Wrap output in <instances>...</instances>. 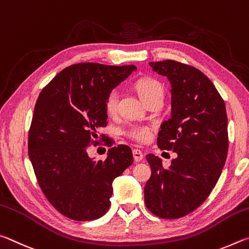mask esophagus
<instances>
[{
  "mask_svg": "<svg viewBox=\"0 0 249 249\" xmlns=\"http://www.w3.org/2000/svg\"><path fill=\"white\" fill-rule=\"evenodd\" d=\"M132 153H133V159H134V160H136V162H141V160H143V153L140 150L134 149L132 151Z\"/></svg>",
  "mask_w": 249,
  "mask_h": 249,
  "instance_id": "1",
  "label": "esophagus"
}]
</instances>
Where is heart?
<instances>
[{"label": "heart", "instance_id": "heart-1", "mask_svg": "<svg viewBox=\"0 0 249 249\" xmlns=\"http://www.w3.org/2000/svg\"><path fill=\"white\" fill-rule=\"evenodd\" d=\"M136 89L143 102L153 97L163 98L164 96V87L162 83L152 77L140 78L136 83ZM118 103H119V90L111 89L107 94L106 99H105V109H106L109 115H113L117 111ZM127 134L133 140L144 143L150 140L152 130L149 127H145V125H134V127L128 130Z\"/></svg>", "mask_w": 249, "mask_h": 249}]
</instances>
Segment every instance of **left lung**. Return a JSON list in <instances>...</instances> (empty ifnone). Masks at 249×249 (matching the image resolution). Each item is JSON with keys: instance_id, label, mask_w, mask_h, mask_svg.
Segmentation results:
<instances>
[{"instance_id": "8db88e82", "label": "left lung", "mask_w": 249, "mask_h": 249, "mask_svg": "<svg viewBox=\"0 0 249 249\" xmlns=\"http://www.w3.org/2000/svg\"><path fill=\"white\" fill-rule=\"evenodd\" d=\"M150 67L171 83L172 112L159 132L160 150L176 152L168 168L147 154L152 175L145 206L163 219H178L201 206L221 176L229 149L224 100L200 70L165 60Z\"/></svg>"}]
</instances>
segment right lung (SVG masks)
<instances>
[{"label": "right lung", "mask_w": 249, "mask_h": 249, "mask_svg": "<svg viewBox=\"0 0 249 249\" xmlns=\"http://www.w3.org/2000/svg\"><path fill=\"white\" fill-rule=\"evenodd\" d=\"M136 70L73 64L39 94L28 133L29 160L46 198L69 219L103 216L110 207L113 179L133 163L128 145L109 149L105 160L90 159L87 147L97 143V129L107 125V94ZM105 143L110 146L111 139Z\"/></svg>", "instance_id": "obj_1"}]
</instances>
